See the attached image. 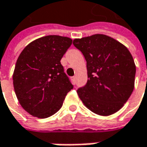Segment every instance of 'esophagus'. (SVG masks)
I'll return each mask as SVG.
<instances>
[{"mask_svg":"<svg viewBox=\"0 0 147 147\" xmlns=\"http://www.w3.org/2000/svg\"><path fill=\"white\" fill-rule=\"evenodd\" d=\"M72 81H73V83L75 84V83H76V76H74V77H72Z\"/></svg>","mask_w":147,"mask_h":147,"instance_id":"esophagus-1","label":"esophagus"}]
</instances>
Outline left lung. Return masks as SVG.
<instances>
[{
    "label": "left lung",
    "mask_w": 147,
    "mask_h": 147,
    "mask_svg": "<svg viewBox=\"0 0 147 147\" xmlns=\"http://www.w3.org/2000/svg\"><path fill=\"white\" fill-rule=\"evenodd\" d=\"M87 61L88 82L77 90L87 108L100 116L119 111L134 89L136 65L127 48L105 34L75 39Z\"/></svg>",
    "instance_id": "left-lung-1"
}]
</instances>
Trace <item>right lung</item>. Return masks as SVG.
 <instances>
[{
    "label": "right lung",
    "instance_id": "add662e5",
    "mask_svg": "<svg viewBox=\"0 0 147 147\" xmlns=\"http://www.w3.org/2000/svg\"><path fill=\"white\" fill-rule=\"evenodd\" d=\"M69 37L47 35L30 43L17 59L13 85L21 107L38 118L56 113L74 88L60 60L72 45Z\"/></svg>",
    "mask_w": 147,
    "mask_h": 147
}]
</instances>
